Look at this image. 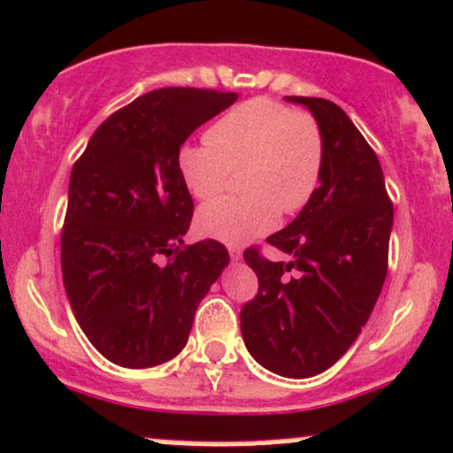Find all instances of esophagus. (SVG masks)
I'll return each mask as SVG.
<instances>
[{"instance_id": "obj_1", "label": "esophagus", "mask_w": 453, "mask_h": 453, "mask_svg": "<svg viewBox=\"0 0 453 453\" xmlns=\"http://www.w3.org/2000/svg\"><path fill=\"white\" fill-rule=\"evenodd\" d=\"M228 254H231L233 261H240V258H242V248L240 246H233V243H231V246H228Z\"/></svg>"}]
</instances>
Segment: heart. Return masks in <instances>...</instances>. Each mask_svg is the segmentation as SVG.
I'll use <instances>...</instances> for the list:
<instances>
[{
    "mask_svg": "<svg viewBox=\"0 0 453 453\" xmlns=\"http://www.w3.org/2000/svg\"><path fill=\"white\" fill-rule=\"evenodd\" d=\"M323 134L317 119L278 100L250 98L228 109L207 130L203 143H184L175 166L195 199L220 195L233 171H246L248 195L207 203L196 216L201 235L225 243L261 237L308 205L321 184Z\"/></svg>",
    "mask_w": 453,
    "mask_h": 453,
    "instance_id": "1",
    "label": "heart"
}]
</instances>
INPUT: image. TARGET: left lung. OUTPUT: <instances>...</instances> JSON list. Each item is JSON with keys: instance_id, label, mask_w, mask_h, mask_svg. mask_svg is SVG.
I'll use <instances>...</instances> for the list:
<instances>
[{"instance_id": "8db88e82", "label": "left lung", "mask_w": 453, "mask_h": 453, "mask_svg": "<svg viewBox=\"0 0 453 453\" xmlns=\"http://www.w3.org/2000/svg\"><path fill=\"white\" fill-rule=\"evenodd\" d=\"M312 111L323 134L321 186L269 246L288 261L243 252L258 293L240 323L258 364L288 379L323 372L347 353L377 303L388 276L394 205L372 147L338 104L287 96Z\"/></svg>"}]
</instances>
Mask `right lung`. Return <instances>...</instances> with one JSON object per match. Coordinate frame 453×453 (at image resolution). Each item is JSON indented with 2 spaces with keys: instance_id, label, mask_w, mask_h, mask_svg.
Here are the masks:
<instances>
[{
  "instance_id": "right-lung-1",
  "label": "right lung",
  "mask_w": 453,
  "mask_h": 453,
  "mask_svg": "<svg viewBox=\"0 0 453 453\" xmlns=\"http://www.w3.org/2000/svg\"><path fill=\"white\" fill-rule=\"evenodd\" d=\"M235 91L162 88L109 115L74 162L62 273L81 329L109 362L151 368L180 355L196 306L228 263L220 242L184 246L195 203L175 166Z\"/></svg>"
}]
</instances>
